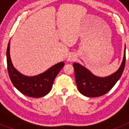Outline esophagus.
Masks as SVG:
<instances>
[{
  "label": "esophagus",
  "mask_w": 129,
  "mask_h": 129,
  "mask_svg": "<svg viewBox=\"0 0 129 129\" xmlns=\"http://www.w3.org/2000/svg\"><path fill=\"white\" fill-rule=\"evenodd\" d=\"M75 59H76V56H75L74 54H72V53L69 55L67 57V61H69V62H72V61H74Z\"/></svg>",
  "instance_id": "34e87169"
}]
</instances>
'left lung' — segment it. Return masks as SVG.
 Wrapping results in <instances>:
<instances>
[{"mask_svg":"<svg viewBox=\"0 0 129 129\" xmlns=\"http://www.w3.org/2000/svg\"><path fill=\"white\" fill-rule=\"evenodd\" d=\"M125 51L120 67L116 72L107 77H98L94 75L87 68L77 62L73 64L75 72L76 85L81 94L89 98L101 96L110 91L119 79L125 65Z\"/></svg>","mask_w":129,"mask_h":129,"instance_id":"8db88e82","label":"left lung"}]
</instances>
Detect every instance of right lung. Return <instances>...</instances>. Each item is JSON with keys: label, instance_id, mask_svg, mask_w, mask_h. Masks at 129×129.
I'll use <instances>...</instances> for the list:
<instances>
[{"label": "right lung", "instance_id": "right-lung-1", "mask_svg": "<svg viewBox=\"0 0 129 129\" xmlns=\"http://www.w3.org/2000/svg\"><path fill=\"white\" fill-rule=\"evenodd\" d=\"M10 44L9 42L6 51L7 66L9 76L13 86L26 96L41 98L47 95L52 89L55 78L64 63L59 62L37 76H24L13 67L10 57Z\"/></svg>", "mask_w": 129, "mask_h": 129}]
</instances>
